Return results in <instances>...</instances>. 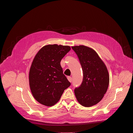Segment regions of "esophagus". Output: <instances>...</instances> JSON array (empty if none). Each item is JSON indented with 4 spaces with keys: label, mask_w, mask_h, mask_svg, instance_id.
Returning <instances> with one entry per match:
<instances>
[{
    "label": "esophagus",
    "mask_w": 133,
    "mask_h": 133,
    "mask_svg": "<svg viewBox=\"0 0 133 133\" xmlns=\"http://www.w3.org/2000/svg\"><path fill=\"white\" fill-rule=\"evenodd\" d=\"M67 79H68V80L69 81V82L71 83V82H72V78H71V77H70V76H68V77H67Z\"/></svg>",
    "instance_id": "obj_1"
}]
</instances>
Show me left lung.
Listing matches in <instances>:
<instances>
[{
    "label": "left lung",
    "mask_w": 133,
    "mask_h": 133,
    "mask_svg": "<svg viewBox=\"0 0 133 133\" xmlns=\"http://www.w3.org/2000/svg\"><path fill=\"white\" fill-rule=\"evenodd\" d=\"M71 48L78 56L84 76L81 86L74 90L75 96L82 106H92L102 99L107 90L109 82L107 68L93 49L84 45Z\"/></svg>",
    "instance_id": "1"
}]
</instances>
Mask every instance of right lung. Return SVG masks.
Instances as JSON below:
<instances>
[{
    "label": "right lung",
    "instance_id": "add662e5",
    "mask_svg": "<svg viewBox=\"0 0 133 133\" xmlns=\"http://www.w3.org/2000/svg\"><path fill=\"white\" fill-rule=\"evenodd\" d=\"M70 49L69 46L48 45L35 56L29 70V86L34 97L41 104L54 105L70 85L61 65Z\"/></svg>",
    "mask_w": 133,
    "mask_h": 133
}]
</instances>
